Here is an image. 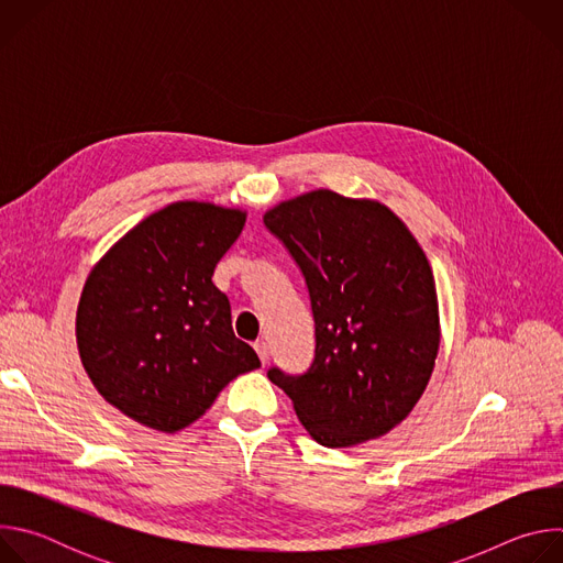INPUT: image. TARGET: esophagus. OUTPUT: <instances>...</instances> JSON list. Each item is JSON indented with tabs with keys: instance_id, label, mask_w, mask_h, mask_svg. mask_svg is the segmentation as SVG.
Wrapping results in <instances>:
<instances>
[{
	"instance_id": "esophagus-1",
	"label": "esophagus",
	"mask_w": 563,
	"mask_h": 563,
	"mask_svg": "<svg viewBox=\"0 0 563 563\" xmlns=\"http://www.w3.org/2000/svg\"><path fill=\"white\" fill-rule=\"evenodd\" d=\"M254 350L258 352V356H261V361H263V365L269 361V347H267V343L265 341H256L254 343Z\"/></svg>"
}]
</instances>
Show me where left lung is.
Segmentation results:
<instances>
[{
    "label": "left lung",
    "instance_id": "left-lung-1",
    "mask_svg": "<svg viewBox=\"0 0 563 563\" xmlns=\"http://www.w3.org/2000/svg\"><path fill=\"white\" fill-rule=\"evenodd\" d=\"M263 220L305 276L316 334L309 369L272 367L269 380L320 445L387 434L417 406L439 354L437 287L417 238L385 205L330 189Z\"/></svg>",
    "mask_w": 563,
    "mask_h": 563
}]
</instances>
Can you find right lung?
<instances>
[{
  "mask_svg": "<svg viewBox=\"0 0 563 563\" xmlns=\"http://www.w3.org/2000/svg\"><path fill=\"white\" fill-rule=\"evenodd\" d=\"M245 218L211 202H174L91 269L77 305V350L96 389L129 419L178 432L229 380L261 367L235 339L229 298L211 280Z\"/></svg>",
  "mask_w": 563,
  "mask_h": 563,
  "instance_id": "1",
  "label": "right lung"
}]
</instances>
